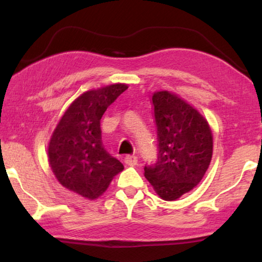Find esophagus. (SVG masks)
<instances>
[{"label": "esophagus", "instance_id": "obj_1", "mask_svg": "<svg viewBox=\"0 0 262 262\" xmlns=\"http://www.w3.org/2000/svg\"><path fill=\"white\" fill-rule=\"evenodd\" d=\"M125 163L127 165H136L137 164V157H135V155H127V157H125Z\"/></svg>", "mask_w": 262, "mask_h": 262}]
</instances>
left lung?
<instances>
[{"label":"left lung","instance_id":"1","mask_svg":"<svg viewBox=\"0 0 262 262\" xmlns=\"http://www.w3.org/2000/svg\"><path fill=\"white\" fill-rule=\"evenodd\" d=\"M158 157L144 174L164 200H176L203 179L213 154L210 128L196 109L168 91L152 97Z\"/></svg>","mask_w":262,"mask_h":262}]
</instances>
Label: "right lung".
Returning a JSON list of instances; mask_svg holds the SVG:
<instances>
[{"label":"right lung","instance_id":"right-lung-1","mask_svg":"<svg viewBox=\"0 0 262 262\" xmlns=\"http://www.w3.org/2000/svg\"><path fill=\"white\" fill-rule=\"evenodd\" d=\"M127 88L119 83L83 93L58 122L49 143L48 157L54 174L69 190L94 199L124 169L103 147L100 120Z\"/></svg>","mask_w":262,"mask_h":262}]
</instances>
